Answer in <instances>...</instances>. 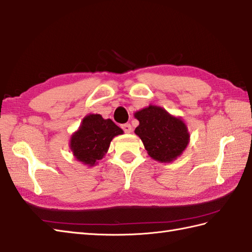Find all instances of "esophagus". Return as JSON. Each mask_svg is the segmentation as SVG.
<instances>
[{"instance_id": "1", "label": "esophagus", "mask_w": 252, "mask_h": 252, "mask_svg": "<svg viewBox=\"0 0 252 252\" xmlns=\"http://www.w3.org/2000/svg\"><path fill=\"white\" fill-rule=\"evenodd\" d=\"M122 128H123V130H124L127 133H129V132L132 131V127H131L130 124H123Z\"/></svg>"}]
</instances>
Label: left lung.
<instances>
[{"label":"left lung","instance_id":"left-lung-1","mask_svg":"<svg viewBox=\"0 0 252 252\" xmlns=\"http://www.w3.org/2000/svg\"><path fill=\"white\" fill-rule=\"evenodd\" d=\"M135 117L139 121L135 133L153 160L169 163L182 156L190 135L181 117L173 116L157 105H149L136 112Z\"/></svg>","mask_w":252,"mask_h":252}]
</instances>
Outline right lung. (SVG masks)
Here are the masks:
<instances>
[{
	"label": "right lung",
	"mask_w": 252,
	"mask_h": 252,
	"mask_svg": "<svg viewBox=\"0 0 252 252\" xmlns=\"http://www.w3.org/2000/svg\"><path fill=\"white\" fill-rule=\"evenodd\" d=\"M122 133L124 131L112 120H104L100 114H89L71 136L70 150L77 161L94 166L109 150L113 138Z\"/></svg>",
	"instance_id": "1"
}]
</instances>
